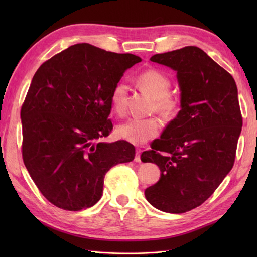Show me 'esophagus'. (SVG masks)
Listing matches in <instances>:
<instances>
[{
    "label": "esophagus",
    "instance_id": "esophagus-1",
    "mask_svg": "<svg viewBox=\"0 0 257 257\" xmlns=\"http://www.w3.org/2000/svg\"><path fill=\"white\" fill-rule=\"evenodd\" d=\"M140 155H141V149L137 148V150H136V157H135V161L136 162H141Z\"/></svg>",
    "mask_w": 257,
    "mask_h": 257
}]
</instances>
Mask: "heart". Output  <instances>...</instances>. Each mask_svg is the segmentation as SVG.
I'll list each match as a JSON object with an SVG mask.
<instances>
[{"mask_svg": "<svg viewBox=\"0 0 257 257\" xmlns=\"http://www.w3.org/2000/svg\"><path fill=\"white\" fill-rule=\"evenodd\" d=\"M138 83L143 88L155 97L154 109L165 117H173L179 111V100L169 94L170 79L161 70L156 68L147 69L138 76ZM111 103L114 112L123 116L127 111L128 87L120 81L113 87L111 92ZM161 129V121L158 117L128 119L117 128V134L121 139L134 145H143L155 138Z\"/></svg>", "mask_w": 257, "mask_h": 257, "instance_id": "heart-1", "label": "heart"}]
</instances>
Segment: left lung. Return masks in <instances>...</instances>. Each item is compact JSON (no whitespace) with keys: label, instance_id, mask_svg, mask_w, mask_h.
<instances>
[{"label":"left lung","instance_id":"left-lung-1","mask_svg":"<svg viewBox=\"0 0 257 257\" xmlns=\"http://www.w3.org/2000/svg\"><path fill=\"white\" fill-rule=\"evenodd\" d=\"M150 61L177 72L181 110L141 155V161L161 171L145 195L156 209L178 214L205 202L233 168L243 124L237 87L196 46L156 54Z\"/></svg>","mask_w":257,"mask_h":257}]
</instances>
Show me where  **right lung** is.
Here are the masks:
<instances>
[{
  "label": "right lung",
  "mask_w": 257,
  "mask_h": 257,
  "mask_svg": "<svg viewBox=\"0 0 257 257\" xmlns=\"http://www.w3.org/2000/svg\"><path fill=\"white\" fill-rule=\"evenodd\" d=\"M141 62L87 43L54 55L36 70L22 105V156L41 193L59 209L80 211L102 195L111 167L135 159L124 140L98 141L112 130L111 92Z\"/></svg>",
  "instance_id": "obj_1"
}]
</instances>
